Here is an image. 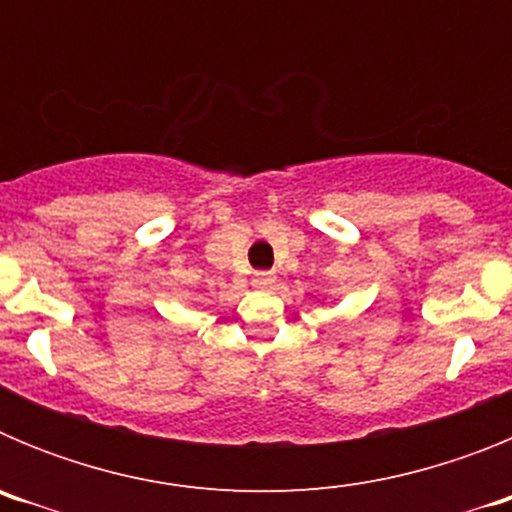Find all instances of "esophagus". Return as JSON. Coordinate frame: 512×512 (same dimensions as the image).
Wrapping results in <instances>:
<instances>
[{"label":"esophagus","mask_w":512,"mask_h":512,"mask_svg":"<svg viewBox=\"0 0 512 512\" xmlns=\"http://www.w3.org/2000/svg\"><path fill=\"white\" fill-rule=\"evenodd\" d=\"M274 282H277V277H274L271 271H256V274H253V279H251V284L256 289H271V287H274Z\"/></svg>","instance_id":"esophagus-1"}]
</instances>
